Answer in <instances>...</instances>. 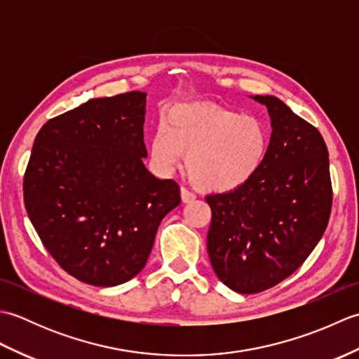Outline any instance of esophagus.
<instances>
[{
    "instance_id": "esophagus-1",
    "label": "esophagus",
    "mask_w": 359,
    "mask_h": 359,
    "mask_svg": "<svg viewBox=\"0 0 359 359\" xmlns=\"http://www.w3.org/2000/svg\"><path fill=\"white\" fill-rule=\"evenodd\" d=\"M180 197H182V202H184V203H189V202H193V201L196 199V194H194L193 191H189L188 188L182 187V188H180Z\"/></svg>"
}]
</instances>
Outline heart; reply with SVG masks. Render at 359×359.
Instances as JSON below:
<instances>
[{"label":"heart","mask_w":359,"mask_h":359,"mask_svg":"<svg viewBox=\"0 0 359 359\" xmlns=\"http://www.w3.org/2000/svg\"><path fill=\"white\" fill-rule=\"evenodd\" d=\"M270 137L261 120L205 103L166 108L149 142L151 160L171 174L187 152V172L205 191H231L261 168Z\"/></svg>","instance_id":"heart-1"}]
</instances>
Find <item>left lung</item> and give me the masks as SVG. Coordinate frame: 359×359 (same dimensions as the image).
I'll list each match as a JSON object with an SVG mask.
<instances>
[{
	"label": "left lung",
	"mask_w": 359,
	"mask_h": 359,
	"mask_svg": "<svg viewBox=\"0 0 359 359\" xmlns=\"http://www.w3.org/2000/svg\"><path fill=\"white\" fill-rule=\"evenodd\" d=\"M271 120L269 151L247 184L210 194L208 256L233 292L253 294L296 271L332 211L329 151L315 126L273 95H255Z\"/></svg>",
	"instance_id": "1"
}]
</instances>
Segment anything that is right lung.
<instances>
[{
  "instance_id": "add662e5",
  "label": "right lung",
  "mask_w": 359,
  "mask_h": 359,
  "mask_svg": "<svg viewBox=\"0 0 359 359\" xmlns=\"http://www.w3.org/2000/svg\"><path fill=\"white\" fill-rule=\"evenodd\" d=\"M147 94L93 98L36 134L25 174L27 216L65 271L97 287L147 265L162 219L180 203L172 179L143 163Z\"/></svg>"
}]
</instances>
